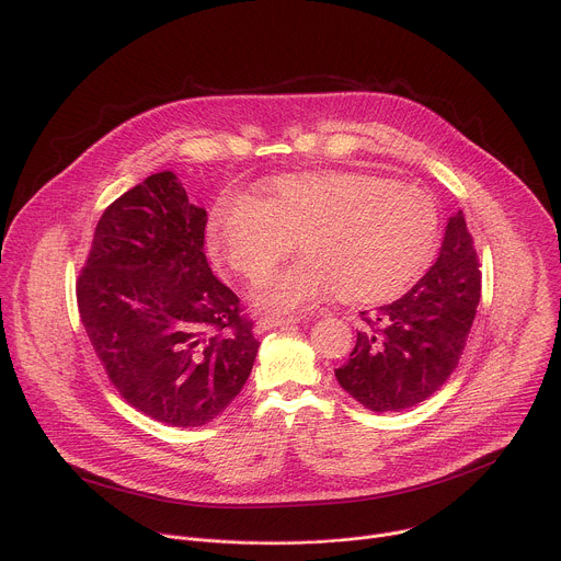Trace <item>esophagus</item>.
Returning a JSON list of instances; mask_svg holds the SVG:
<instances>
[{
    "instance_id": "1",
    "label": "esophagus",
    "mask_w": 561,
    "mask_h": 561,
    "mask_svg": "<svg viewBox=\"0 0 561 561\" xmlns=\"http://www.w3.org/2000/svg\"><path fill=\"white\" fill-rule=\"evenodd\" d=\"M295 322H299L297 314H262V317L257 319L255 331H257V333H266V331H271V329H275V327L295 324Z\"/></svg>"
}]
</instances>
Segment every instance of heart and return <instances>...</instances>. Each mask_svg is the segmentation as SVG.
Listing matches in <instances>:
<instances>
[{"instance_id":"1","label":"heart","mask_w":561,"mask_h":561,"mask_svg":"<svg viewBox=\"0 0 561 561\" xmlns=\"http://www.w3.org/2000/svg\"><path fill=\"white\" fill-rule=\"evenodd\" d=\"M439 230L433 197L377 175L324 171L284 175L266 197L226 193L208 217V244L237 275L255 279L298 234L301 259L264 275L255 301L293 310L340 290L381 301L402 290L431 257Z\"/></svg>"}]
</instances>
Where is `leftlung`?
Returning a JSON list of instances; mask_svg holds the SVG:
<instances>
[{"label": "left lung", "instance_id": "1", "mask_svg": "<svg viewBox=\"0 0 561 561\" xmlns=\"http://www.w3.org/2000/svg\"><path fill=\"white\" fill-rule=\"evenodd\" d=\"M479 295L482 271L459 210L428 273L402 299L359 314L357 344L335 368L340 386L375 413L424 402L457 368Z\"/></svg>", "mask_w": 561, "mask_h": 561}]
</instances>
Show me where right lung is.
<instances>
[{
	"instance_id": "obj_1",
	"label": "right lung",
	"mask_w": 561,
	"mask_h": 561,
	"mask_svg": "<svg viewBox=\"0 0 561 561\" xmlns=\"http://www.w3.org/2000/svg\"><path fill=\"white\" fill-rule=\"evenodd\" d=\"M206 210L173 171L146 178L100 217L77 306L122 399L171 426H204L244 388L260 342L204 255Z\"/></svg>"
}]
</instances>
